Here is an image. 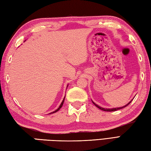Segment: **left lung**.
Segmentation results:
<instances>
[{
  "label": "left lung",
  "mask_w": 151,
  "mask_h": 151,
  "mask_svg": "<svg viewBox=\"0 0 151 151\" xmlns=\"http://www.w3.org/2000/svg\"><path fill=\"white\" fill-rule=\"evenodd\" d=\"M132 101V100L130 101V102H129L128 104H127V105H125L124 106H123V107H116V108H112V109H108V108H104V107H100L99 106H98L97 104H95L93 101H93V103L94 104V106H96L98 108H99L100 109H101V110H102V111H116V110H119V109H122V108H124V107H127L128 105H129V104H130V103H131V101Z\"/></svg>",
  "instance_id": "8db88e82"
}]
</instances>
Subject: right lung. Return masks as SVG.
I'll return each instance as SVG.
<instances>
[{
  "instance_id": "add662e5",
  "label": "right lung",
  "mask_w": 151,
  "mask_h": 151,
  "mask_svg": "<svg viewBox=\"0 0 151 151\" xmlns=\"http://www.w3.org/2000/svg\"><path fill=\"white\" fill-rule=\"evenodd\" d=\"M68 85H67V87H68ZM64 99H65V96H64V99H63V101L62 102H61V104H60V106L58 107V108L57 109V110H55V111H53V112H51V113H49V114H52V113H56L57 111H58V110H59L61 107H62V106H63V103H64Z\"/></svg>"
}]
</instances>
